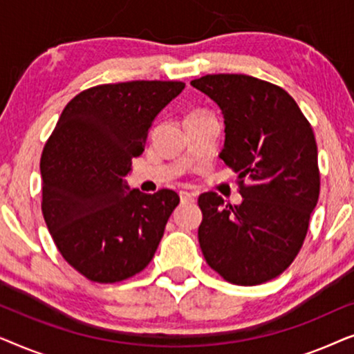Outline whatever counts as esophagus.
Segmentation results:
<instances>
[{"mask_svg":"<svg viewBox=\"0 0 354 354\" xmlns=\"http://www.w3.org/2000/svg\"><path fill=\"white\" fill-rule=\"evenodd\" d=\"M178 195H180L182 203H193V201L196 200V193H193V192L182 190L180 193H178Z\"/></svg>","mask_w":354,"mask_h":354,"instance_id":"1","label":"esophagus"}]
</instances>
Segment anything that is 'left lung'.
I'll return each instance as SVG.
<instances>
[{
  "label": "left lung",
  "instance_id": "1",
  "mask_svg": "<svg viewBox=\"0 0 354 354\" xmlns=\"http://www.w3.org/2000/svg\"><path fill=\"white\" fill-rule=\"evenodd\" d=\"M192 86L224 114L221 158L239 174L243 198L235 206L216 192L198 198L203 256L227 282L264 283L297 258L317 205L321 177L311 124L287 91L256 77L212 74Z\"/></svg>",
  "mask_w": 354,
  "mask_h": 354
}]
</instances>
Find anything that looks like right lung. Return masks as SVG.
Segmentation results:
<instances>
[{"mask_svg": "<svg viewBox=\"0 0 354 354\" xmlns=\"http://www.w3.org/2000/svg\"><path fill=\"white\" fill-rule=\"evenodd\" d=\"M183 88L162 80L91 86L67 103L43 148V217L62 258L91 282L132 277L156 253L180 198L129 190L124 177L154 118Z\"/></svg>", "mask_w": 354, "mask_h": 354, "instance_id": "1", "label": "right lung"}]
</instances>
